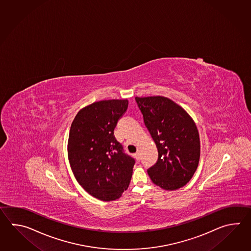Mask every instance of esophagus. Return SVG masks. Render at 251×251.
I'll use <instances>...</instances> for the list:
<instances>
[{"instance_id": "1", "label": "esophagus", "mask_w": 251, "mask_h": 251, "mask_svg": "<svg viewBox=\"0 0 251 251\" xmlns=\"http://www.w3.org/2000/svg\"><path fill=\"white\" fill-rule=\"evenodd\" d=\"M134 157H135V159L137 160H141V154H140V152H139V151H137V152L134 154Z\"/></svg>"}]
</instances>
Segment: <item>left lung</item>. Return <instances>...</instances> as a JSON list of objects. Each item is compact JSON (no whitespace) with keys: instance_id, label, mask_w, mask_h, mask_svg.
Masks as SVG:
<instances>
[{"instance_id":"1","label":"left lung","mask_w":251,"mask_h":251,"mask_svg":"<svg viewBox=\"0 0 251 251\" xmlns=\"http://www.w3.org/2000/svg\"><path fill=\"white\" fill-rule=\"evenodd\" d=\"M135 101L159 152L157 162L147 171L151 181L165 190L184 187L200 158L196 124L184 108L165 97H135Z\"/></svg>"}]
</instances>
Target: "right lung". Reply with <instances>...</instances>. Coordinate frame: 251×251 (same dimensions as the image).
<instances>
[{
	"label": "right lung",
	"instance_id": "right-lung-1",
	"mask_svg": "<svg viewBox=\"0 0 251 251\" xmlns=\"http://www.w3.org/2000/svg\"><path fill=\"white\" fill-rule=\"evenodd\" d=\"M127 107V100L94 102L81 108L71 125V169L86 192L102 201L120 198L133 174L135 160L124 152L114 135Z\"/></svg>",
	"mask_w": 251,
	"mask_h": 251
}]
</instances>
